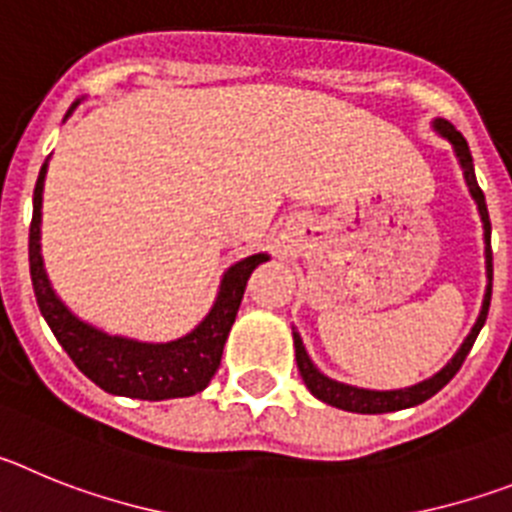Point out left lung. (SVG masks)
Masks as SVG:
<instances>
[{
    "label": "left lung",
    "mask_w": 512,
    "mask_h": 512,
    "mask_svg": "<svg viewBox=\"0 0 512 512\" xmlns=\"http://www.w3.org/2000/svg\"><path fill=\"white\" fill-rule=\"evenodd\" d=\"M433 130H436L441 138H446L451 143L456 153V161L461 166V174H464V182H467L469 194H472V200L477 202L479 210V220H482V230H485V274H487V287H485V297H482V310L477 315V323L472 325L469 330V336L464 338V343L459 346L451 361L443 366L441 372H436L433 377L423 379L418 384H410V387H402V390H364V387H354V384L338 382V379H330L328 374H323L318 366L312 364L310 354L305 351V343H302L300 333L292 328V338H295V359H297V369H300L302 379H305L307 390L312 395L318 397L320 402L325 405H333L338 410H348V413H361V415H377V413H395V410H405V408H415L420 402L431 400L438 390H443L446 384L454 379V374L459 372L467 354L472 351L474 341H477L479 330L485 325L487 312H490V297H492V248H490V215H487V202L485 194L479 189L477 176H474V161H472V151H469L467 140L459 130L451 125L449 120H433Z\"/></svg>",
    "instance_id": "left-lung-1"
}]
</instances>
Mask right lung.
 Returning a JSON list of instances; mask_svg holds the SVG:
<instances>
[{
    "instance_id": "obj_1",
    "label": "right lung",
    "mask_w": 512,
    "mask_h": 512,
    "mask_svg": "<svg viewBox=\"0 0 512 512\" xmlns=\"http://www.w3.org/2000/svg\"><path fill=\"white\" fill-rule=\"evenodd\" d=\"M81 104L76 99L69 107L63 122L74 115ZM45 158L33 192V225H30V277H33L35 300L40 315L51 325L53 336L63 351L71 356L79 372L92 379L104 392L135 400H174V397H192L202 392L215 377L228 333L235 323L248 277L253 269L269 261V253H253L246 259L235 261L220 279L217 297L210 312L194 325L187 336L174 341L151 343L138 338L117 336L97 325L81 320L76 312L63 305L56 295L40 251V225H43V189L48 174Z\"/></svg>"
}]
</instances>
